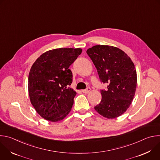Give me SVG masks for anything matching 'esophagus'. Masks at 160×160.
<instances>
[{
    "label": "esophagus",
    "mask_w": 160,
    "mask_h": 160,
    "mask_svg": "<svg viewBox=\"0 0 160 160\" xmlns=\"http://www.w3.org/2000/svg\"><path fill=\"white\" fill-rule=\"evenodd\" d=\"M90 87H87L86 89L82 90V92L83 93L87 94V93H88V92H90Z\"/></svg>",
    "instance_id": "esophagus-1"
}]
</instances>
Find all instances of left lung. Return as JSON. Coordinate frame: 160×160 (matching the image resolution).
<instances>
[{
    "label": "left lung",
    "mask_w": 160,
    "mask_h": 160,
    "mask_svg": "<svg viewBox=\"0 0 160 160\" xmlns=\"http://www.w3.org/2000/svg\"><path fill=\"white\" fill-rule=\"evenodd\" d=\"M87 54L95 65L100 80L108 83L101 90V102L94 107L102 117L112 119L123 114L130 106L137 87V72L130 58L111 45H98Z\"/></svg>",
    "instance_id": "8db88e82"
}]
</instances>
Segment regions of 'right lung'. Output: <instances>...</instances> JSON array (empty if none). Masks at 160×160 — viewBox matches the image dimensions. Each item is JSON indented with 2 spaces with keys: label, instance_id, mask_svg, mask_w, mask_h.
Here are the masks:
<instances>
[{
  "label": "right lung",
  "instance_id": "1",
  "mask_svg": "<svg viewBox=\"0 0 160 160\" xmlns=\"http://www.w3.org/2000/svg\"><path fill=\"white\" fill-rule=\"evenodd\" d=\"M82 49L59 48L42 54L33 64L28 76V93L32 104L44 119L56 122L72 109L77 94L72 83L70 65Z\"/></svg>",
  "mask_w": 160,
  "mask_h": 160
}]
</instances>
